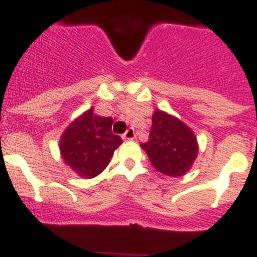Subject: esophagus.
Here are the masks:
<instances>
[{
    "instance_id": "obj_1",
    "label": "esophagus",
    "mask_w": 257,
    "mask_h": 257,
    "mask_svg": "<svg viewBox=\"0 0 257 257\" xmlns=\"http://www.w3.org/2000/svg\"><path fill=\"white\" fill-rule=\"evenodd\" d=\"M122 139L123 140H133L135 139V130H134L133 127H130V128H127L126 133L122 135Z\"/></svg>"
}]
</instances>
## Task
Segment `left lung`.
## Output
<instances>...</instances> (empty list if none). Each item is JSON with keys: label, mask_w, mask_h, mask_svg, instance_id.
Segmentation results:
<instances>
[{"label": "left lung", "mask_w": 257, "mask_h": 257, "mask_svg": "<svg viewBox=\"0 0 257 257\" xmlns=\"http://www.w3.org/2000/svg\"><path fill=\"white\" fill-rule=\"evenodd\" d=\"M157 171L176 178L189 171L198 153L196 135L187 124L162 110H154L149 140L140 145Z\"/></svg>", "instance_id": "obj_1"}]
</instances>
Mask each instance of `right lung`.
Instances as JSON below:
<instances>
[{
	"instance_id": "right-lung-1",
	"label": "right lung",
	"mask_w": 257,
	"mask_h": 257,
	"mask_svg": "<svg viewBox=\"0 0 257 257\" xmlns=\"http://www.w3.org/2000/svg\"><path fill=\"white\" fill-rule=\"evenodd\" d=\"M113 119L90 108L68 126L60 138V153L76 174L91 179L103 172L122 139L112 133Z\"/></svg>"
}]
</instances>
